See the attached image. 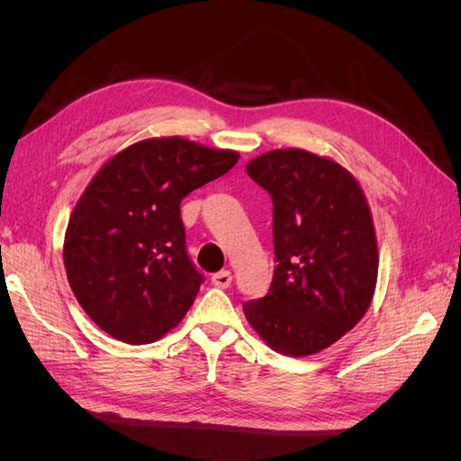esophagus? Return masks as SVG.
Returning <instances> with one entry per match:
<instances>
[{
    "label": "esophagus",
    "mask_w": 461,
    "mask_h": 461,
    "mask_svg": "<svg viewBox=\"0 0 461 461\" xmlns=\"http://www.w3.org/2000/svg\"><path fill=\"white\" fill-rule=\"evenodd\" d=\"M232 283V275L230 271H219L212 276V285L217 288H227Z\"/></svg>",
    "instance_id": "34e87169"
}]
</instances>
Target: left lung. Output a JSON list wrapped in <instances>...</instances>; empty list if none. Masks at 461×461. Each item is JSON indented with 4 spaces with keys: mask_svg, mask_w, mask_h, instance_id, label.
I'll return each instance as SVG.
<instances>
[{
    "mask_svg": "<svg viewBox=\"0 0 461 461\" xmlns=\"http://www.w3.org/2000/svg\"><path fill=\"white\" fill-rule=\"evenodd\" d=\"M271 194L275 273L267 296L244 303L248 323L275 352L325 350L369 310L379 252L366 194L329 158L288 148L246 165Z\"/></svg>",
    "mask_w": 461,
    "mask_h": 461,
    "instance_id": "obj_1",
    "label": "left lung"
}]
</instances>
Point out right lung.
Here are the masks:
<instances>
[{
	"label": "right lung",
	"instance_id": "right-lung-1",
	"mask_svg": "<svg viewBox=\"0 0 461 461\" xmlns=\"http://www.w3.org/2000/svg\"><path fill=\"white\" fill-rule=\"evenodd\" d=\"M239 158L180 136L148 138L95 173L68 219L63 261L97 327L121 342L149 344L183 321L203 276L186 254L180 202Z\"/></svg>",
	"mask_w": 461,
	"mask_h": 461
}]
</instances>
